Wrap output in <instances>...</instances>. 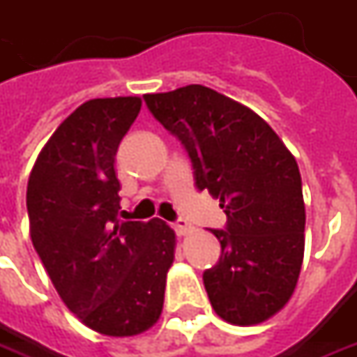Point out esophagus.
I'll list each match as a JSON object with an SVG mask.
<instances>
[{
    "label": "esophagus",
    "mask_w": 357,
    "mask_h": 357,
    "mask_svg": "<svg viewBox=\"0 0 357 357\" xmlns=\"http://www.w3.org/2000/svg\"><path fill=\"white\" fill-rule=\"evenodd\" d=\"M174 230L178 232L179 236H188L189 232L193 230V227H191L185 219H178L176 222H174Z\"/></svg>",
    "instance_id": "obj_1"
}]
</instances>
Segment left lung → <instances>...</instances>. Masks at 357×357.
I'll return each instance as SVG.
<instances>
[{
  "label": "left lung",
  "mask_w": 357,
  "mask_h": 357,
  "mask_svg": "<svg viewBox=\"0 0 357 357\" xmlns=\"http://www.w3.org/2000/svg\"><path fill=\"white\" fill-rule=\"evenodd\" d=\"M144 101L188 150L197 189L227 213V230H211L220 260L203 273L213 309L238 326L268 321L291 299L305 254L293 154L260 115L211 87L191 84Z\"/></svg>",
  "instance_id": "left-lung-1"
}]
</instances>
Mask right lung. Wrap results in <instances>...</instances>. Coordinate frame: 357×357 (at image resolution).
<instances>
[{
  "label": "right lung",
  "mask_w": 357,
  "mask_h": 357,
  "mask_svg": "<svg viewBox=\"0 0 357 357\" xmlns=\"http://www.w3.org/2000/svg\"><path fill=\"white\" fill-rule=\"evenodd\" d=\"M140 97L89 99L40 150L26 185L31 240L70 311L105 336L158 322L176 232L164 220L117 219L115 154Z\"/></svg>",
  "instance_id": "add662e5"
}]
</instances>
